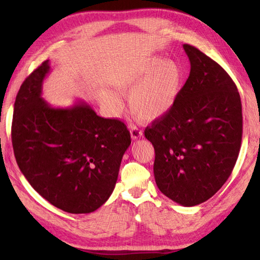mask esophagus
<instances>
[{"instance_id": "obj_1", "label": "esophagus", "mask_w": 260, "mask_h": 260, "mask_svg": "<svg viewBox=\"0 0 260 260\" xmlns=\"http://www.w3.org/2000/svg\"><path fill=\"white\" fill-rule=\"evenodd\" d=\"M130 133H131V138L133 140H137V139H140L141 137L143 136L142 131H141L138 127H136V125H133V127H131V130H130Z\"/></svg>"}]
</instances>
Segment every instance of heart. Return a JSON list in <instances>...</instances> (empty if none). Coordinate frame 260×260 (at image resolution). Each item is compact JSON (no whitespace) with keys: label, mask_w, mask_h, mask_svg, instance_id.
I'll return each mask as SVG.
<instances>
[{"label":"heart","mask_w":260,"mask_h":260,"mask_svg":"<svg viewBox=\"0 0 260 260\" xmlns=\"http://www.w3.org/2000/svg\"><path fill=\"white\" fill-rule=\"evenodd\" d=\"M182 83V68L176 60L153 57L143 68L118 78L114 85L118 93L129 96L133 116L142 121H154L166 116L175 106ZM103 101L112 113L121 109V100L113 91H107Z\"/></svg>","instance_id":"1"}]
</instances>
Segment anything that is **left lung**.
I'll list each match as a JSON object with an SVG mask.
<instances>
[{"label": "left lung", "instance_id": "1", "mask_svg": "<svg viewBox=\"0 0 260 260\" xmlns=\"http://www.w3.org/2000/svg\"><path fill=\"white\" fill-rule=\"evenodd\" d=\"M191 72L171 111L144 131L155 149L160 192L182 206L206 202L221 187L240 153L243 117L237 85L215 60L183 44Z\"/></svg>", "mask_w": 260, "mask_h": 260}]
</instances>
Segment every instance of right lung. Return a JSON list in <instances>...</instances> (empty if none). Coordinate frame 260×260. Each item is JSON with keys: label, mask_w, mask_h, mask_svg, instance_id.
Segmentation results:
<instances>
[{"label": "right lung", "mask_w": 260, "mask_h": 260, "mask_svg": "<svg viewBox=\"0 0 260 260\" xmlns=\"http://www.w3.org/2000/svg\"><path fill=\"white\" fill-rule=\"evenodd\" d=\"M49 60L22 82L14 104L15 158L30 185L55 207L89 214L113 193L130 132L85 102L55 108L41 98Z\"/></svg>", "instance_id": "1"}]
</instances>
